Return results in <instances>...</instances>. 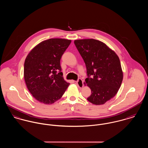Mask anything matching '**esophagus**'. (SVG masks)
Returning <instances> with one entry per match:
<instances>
[{"instance_id": "34e87169", "label": "esophagus", "mask_w": 148, "mask_h": 148, "mask_svg": "<svg viewBox=\"0 0 148 148\" xmlns=\"http://www.w3.org/2000/svg\"><path fill=\"white\" fill-rule=\"evenodd\" d=\"M76 84L77 85V86L79 88H82L83 86V81L82 79H79L76 82Z\"/></svg>"}]
</instances>
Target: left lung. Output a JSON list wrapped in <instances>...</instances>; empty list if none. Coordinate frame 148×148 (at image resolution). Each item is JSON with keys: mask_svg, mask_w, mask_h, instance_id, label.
I'll use <instances>...</instances> for the list:
<instances>
[{"mask_svg": "<svg viewBox=\"0 0 148 148\" xmlns=\"http://www.w3.org/2000/svg\"><path fill=\"white\" fill-rule=\"evenodd\" d=\"M74 43L84 60L87 78L85 81L91 89L88 101L102 105L117 93L123 79L120 59L106 44L90 39L76 40Z\"/></svg>", "mask_w": 148, "mask_h": 148, "instance_id": "1", "label": "left lung"}]
</instances>
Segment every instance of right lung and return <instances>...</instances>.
I'll return each instance as SVG.
<instances>
[{
	"label": "right lung",
	"mask_w": 148,
	"mask_h": 148,
	"mask_svg": "<svg viewBox=\"0 0 148 148\" xmlns=\"http://www.w3.org/2000/svg\"><path fill=\"white\" fill-rule=\"evenodd\" d=\"M71 42L64 39H49L38 44L27 55L24 66L25 82L39 102L54 103L69 86L63 77L60 59Z\"/></svg>",
	"instance_id": "obj_1"
}]
</instances>
